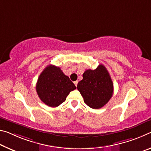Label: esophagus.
<instances>
[{
  "mask_svg": "<svg viewBox=\"0 0 151 151\" xmlns=\"http://www.w3.org/2000/svg\"><path fill=\"white\" fill-rule=\"evenodd\" d=\"M73 83H74V84L76 85V86H78V80L77 81H75Z\"/></svg>",
  "mask_w": 151,
  "mask_h": 151,
  "instance_id": "obj_1",
  "label": "esophagus"
}]
</instances>
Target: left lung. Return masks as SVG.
Listing matches in <instances>:
<instances>
[{
	"label": "left lung",
	"mask_w": 151,
	"mask_h": 151,
	"mask_svg": "<svg viewBox=\"0 0 151 151\" xmlns=\"http://www.w3.org/2000/svg\"><path fill=\"white\" fill-rule=\"evenodd\" d=\"M77 88L84 102L93 109H99L106 105L114 92L112 79L102 64L94 70H86L83 73V80L79 81Z\"/></svg>",
	"instance_id": "8db88e82"
}]
</instances>
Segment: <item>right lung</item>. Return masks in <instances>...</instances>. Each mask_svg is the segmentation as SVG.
Wrapping results in <instances>:
<instances>
[{
	"mask_svg": "<svg viewBox=\"0 0 151 151\" xmlns=\"http://www.w3.org/2000/svg\"><path fill=\"white\" fill-rule=\"evenodd\" d=\"M76 86L59 67L47 66L39 76L36 91L39 98L50 107H58L65 102Z\"/></svg>",
	"mask_w": 151,
	"mask_h": 151,
	"instance_id": "add662e5",
	"label": "right lung"
}]
</instances>
